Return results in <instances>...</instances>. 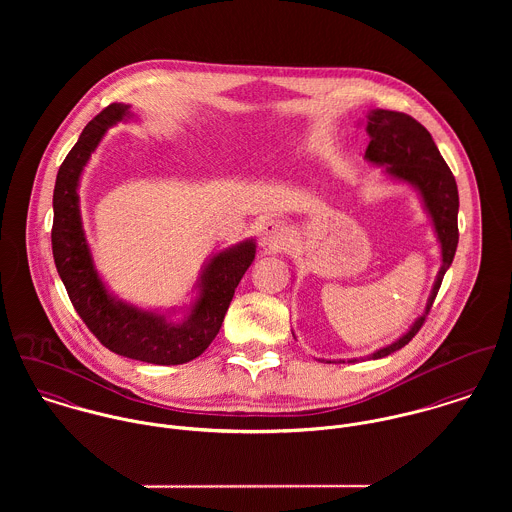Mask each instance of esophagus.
<instances>
[{"instance_id":"obj_1","label":"esophagus","mask_w":512,"mask_h":512,"mask_svg":"<svg viewBox=\"0 0 512 512\" xmlns=\"http://www.w3.org/2000/svg\"><path fill=\"white\" fill-rule=\"evenodd\" d=\"M290 228L284 220L266 219L260 224V242L268 248H282L288 242Z\"/></svg>"}]
</instances>
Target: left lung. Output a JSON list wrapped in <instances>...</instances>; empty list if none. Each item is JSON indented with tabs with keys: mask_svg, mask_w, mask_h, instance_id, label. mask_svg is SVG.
<instances>
[{
	"mask_svg": "<svg viewBox=\"0 0 512 512\" xmlns=\"http://www.w3.org/2000/svg\"><path fill=\"white\" fill-rule=\"evenodd\" d=\"M366 132L370 142L366 147L365 157L370 163L384 165L386 173L398 181H406L414 185L424 201L426 211L430 213L439 244H441V268L438 280L434 284L432 295L426 305V313L416 319L406 335H402L392 345L372 353L368 359H382L402 349L412 341V337L422 329L432 303L436 299L441 280L447 268L453 262L459 230H457V211H459V195L457 183L443 161L436 142L430 132L412 116L404 112L392 110H372L366 120ZM357 359L349 361L355 363ZM345 363V361H343Z\"/></svg>",
	"mask_w": 512,
	"mask_h": 512,
	"instance_id": "obj_1",
	"label": "left lung"
}]
</instances>
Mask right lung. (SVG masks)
<instances>
[{
	"instance_id": "1",
	"label": "right lung",
	"mask_w": 512,
	"mask_h": 512,
	"mask_svg": "<svg viewBox=\"0 0 512 512\" xmlns=\"http://www.w3.org/2000/svg\"><path fill=\"white\" fill-rule=\"evenodd\" d=\"M130 106L110 104L86 124L57 173L53 193V258L76 313L112 353L151 365H183L217 337L234 290L250 268L256 244L244 240L217 254L201 276V293L183 323L112 297L94 268L78 209V179L110 126L130 116Z\"/></svg>"
}]
</instances>
